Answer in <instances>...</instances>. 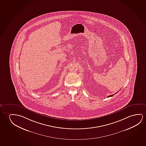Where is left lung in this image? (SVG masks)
<instances>
[{
  "label": "left lung",
  "instance_id": "8db88e82",
  "mask_svg": "<svg viewBox=\"0 0 146 146\" xmlns=\"http://www.w3.org/2000/svg\"><path fill=\"white\" fill-rule=\"evenodd\" d=\"M117 92H116V93H117ZM116 93H115V94H116ZM113 95H114V94H112V95H109L108 96V97H111V96H113Z\"/></svg>",
  "mask_w": 146,
  "mask_h": 146
}]
</instances>
